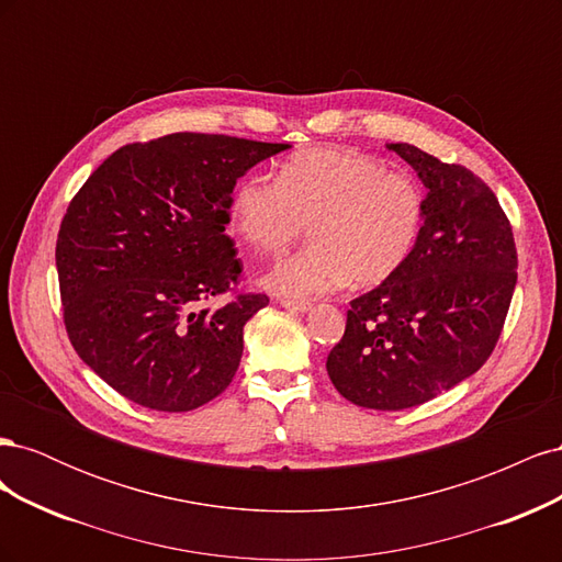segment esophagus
I'll return each mask as SVG.
<instances>
[{
	"label": "esophagus",
	"mask_w": 562,
	"mask_h": 562,
	"mask_svg": "<svg viewBox=\"0 0 562 562\" xmlns=\"http://www.w3.org/2000/svg\"><path fill=\"white\" fill-rule=\"evenodd\" d=\"M283 310H288V312H295V314H307L310 310H312V302H297V300H281L279 302Z\"/></svg>",
	"instance_id": "1"
}]
</instances>
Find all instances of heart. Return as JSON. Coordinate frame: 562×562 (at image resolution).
Listing matches in <instances>:
<instances>
[{"label": "heart", "instance_id": "b5f03b06", "mask_svg": "<svg viewBox=\"0 0 562 562\" xmlns=\"http://www.w3.org/2000/svg\"><path fill=\"white\" fill-rule=\"evenodd\" d=\"M427 215L422 184L353 149L314 147L281 164L277 180L250 173L234 187L229 227L252 250L312 244L262 277L269 293L310 300L391 279L411 258Z\"/></svg>", "mask_w": 562, "mask_h": 562}]
</instances>
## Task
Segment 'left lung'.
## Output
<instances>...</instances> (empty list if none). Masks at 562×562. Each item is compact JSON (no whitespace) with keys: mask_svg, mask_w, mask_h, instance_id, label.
I'll return each instance as SVG.
<instances>
[{"mask_svg":"<svg viewBox=\"0 0 562 562\" xmlns=\"http://www.w3.org/2000/svg\"><path fill=\"white\" fill-rule=\"evenodd\" d=\"M386 149L427 187L419 241L394 277L351 300L328 375L347 401L405 411L471 378L495 349L516 288L514 232L469 168L415 145Z\"/></svg>","mask_w":562,"mask_h":562,"instance_id":"1","label":"left lung"}]
</instances>
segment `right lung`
<instances>
[{
	"instance_id": "right-lung-1",
	"label": "right lung",
	"mask_w": 562,
	"mask_h": 562,
	"mask_svg": "<svg viewBox=\"0 0 562 562\" xmlns=\"http://www.w3.org/2000/svg\"><path fill=\"white\" fill-rule=\"evenodd\" d=\"M291 145L173 133L119 147L67 206L56 244L65 328L128 401L187 413L229 386L267 295L203 302L241 279L225 234L236 180Z\"/></svg>"
}]
</instances>
